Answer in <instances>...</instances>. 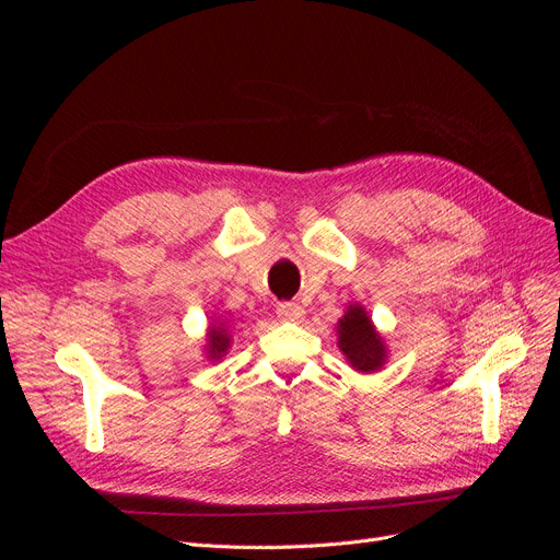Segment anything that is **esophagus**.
<instances>
[{"instance_id":"1","label":"esophagus","mask_w":560,"mask_h":560,"mask_svg":"<svg viewBox=\"0 0 560 560\" xmlns=\"http://www.w3.org/2000/svg\"><path fill=\"white\" fill-rule=\"evenodd\" d=\"M277 315L281 319H288V322H300L304 317V308L300 304H295V302H281L277 306Z\"/></svg>"}]
</instances>
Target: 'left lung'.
I'll return each instance as SVG.
<instances>
[{
	"mask_svg": "<svg viewBox=\"0 0 560 560\" xmlns=\"http://www.w3.org/2000/svg\"><path fill=\"white\" fill-rule=\"evenodd\" d=\"M338 347L349 365L359 372L381 370L388 357L384 338L378 336L361 304H349L338 319Z\"/></svg>",
	"mask_w": 560,
	"mask_h": 560,
	"instance_id": "8db88e82",
	"label": "left lung"
}]
</instances>
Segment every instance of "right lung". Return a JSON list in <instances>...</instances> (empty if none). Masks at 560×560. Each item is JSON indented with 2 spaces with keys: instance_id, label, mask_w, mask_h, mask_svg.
<instances>
[{
  "instance_id": "obj_1",
  "label": "right lung",
  "mask_w": 560,
  "mask_h": 560,
  "mask_svg": "<svg viewBox=\"0 0 560 560\" xmlns=\"http://www.w3.org/2000/svg\"><path fill=\"white\" fill-rule=\"evenodd\" d=\"M231 347V336L224 329V322H218V325H211L209 334H206V354H209L211 361L222 359Z\"/></svg>"
}]
</instances>
